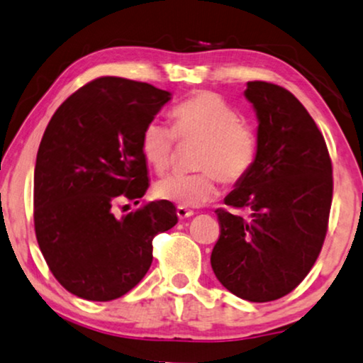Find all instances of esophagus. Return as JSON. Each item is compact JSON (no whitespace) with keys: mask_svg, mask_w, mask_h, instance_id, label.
<instances>
[{"mask_svg":"<svg viewBox=\"0 0 363 363\" xmlns=\"http://www.w3.org/2000/svg\"><path fill=\"white\" fill-rule=\"evenodd\" d=\"M176 213H177V217H179L181 220H182V218L192 217V216H194V211H191V208H187V207H182V206H179V207H177Z\"/></svg>","mask_w":363,"mask_h":363,"instance_id":"esophagus-1","label":"esophagus"}]
</instances>
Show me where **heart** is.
<instances>
[{"instance_id":"b5f03b06","label":"heart","mask_w":363,"mask_h":363,"mask_svg":"<svg viewBox=\"0 0 363 363\" xmlns=\"http://www.w3.org/2000/svg\"><path fill=\"white\" fill-rule=\"evenodd\" d=\"M172 130L150 121L141 131L140 150L156 172L172 162L176 138L197 141L192 164L196 172L169 174L156 182L155 196L182 207H196L217 196L220 179L237 184L257 160L258 140L240 111L216 91H197L171 110Z\"/></svg>"}]
</instances>
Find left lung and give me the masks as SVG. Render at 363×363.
Segmentation results:
<instances>
[{
  "label": "left lung",
  "mask_w": 363,
  "mask_h": 363,
  "mask_svg": "<svg viewBox=\"0 0 363 363\" xmlns=\"http://www.w3.org/2000/svg\"><path fill=\"white\" fill-rule=\"evenodd\" d=\"M258 118L255 164L225 206L217 208L220 237L212 250L218 281L238 298L268 303L308 277L328 233L333 162L323 133L283 86L248 82L245 90Z\"/></svg>",
  "instance_id": "1"
}]
</instances>
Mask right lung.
Returning <instances> with one entry per match:
<instances>
[{
	"mask_svg": "<svg viewBox=\"0 0 363 363\" xmlns=\"http://www.w3.org/2000/svg\"><path fill=\"white\" fill-rule=\"evenodd\" d=\"M169 100L145 82L100 77L70 95L44 131L34 167L35 238L55 279L82 299L111 301L135 288L152 263V238L177 223L166 201L113 213L150 186L141 131Z\"/></svg>",
	"mask_w": 363,
	"mask_h": 363,
	"instance_id": "right-lung-1",
	"label": "right lung"
}]
</instances>
